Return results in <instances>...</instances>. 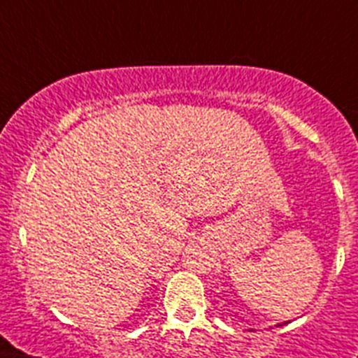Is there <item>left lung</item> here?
<instances>
[{
	"instance_id": "1",
	"label": "left lung",
	"mask_w": 358,
	"mask_h": 358,
	"mask_svg": "<svg viewBox=\"0 0 358 358\" xmlns=\"http://www.w3.org/2000/svg\"><path fill=\"white\" fill-rule=\"evenodd\" d=\"M278 327H281V324H278Z\"/></svg>"
}]
</instances>
